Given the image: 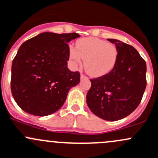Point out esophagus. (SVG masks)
<instances>
[{
  "label": "esophagus",
  "mask_w": 158,
  "mask_h": 158,
  "mask_svg": "<svg viewBox=\"0 0 158 158\" xmlns=\"http://www.w3.org/2000/svg\"><path fill=\"white\" fill-rule=\"evenodd\" d=\"M80 77H81V79H86V76H85V75H83V74H81V76H80Z\"/></svg>",
  "instance_id": "esophagus-1"
}]
</instances>
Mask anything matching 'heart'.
I'll return each mask as SVG.
<instances>
[{
	"label": "heart",
	"instance_id": "b5f03b06",
	"mask_svg": "<svg viewBox=\"0 0 158 158\" xmlns=\"http://www.w3.org/2000/svg\"><path fill=\"white\" fill-rule=\"evenodd\" d=\"M119 52L112 43L95 37L82 38L76 42V47L70 45L69 56L76 66H84L93 77H99L110 73L117 63Z\"/></svg>",
	"mask_w": 158,
	"mask_h": 158
}]
</instances>
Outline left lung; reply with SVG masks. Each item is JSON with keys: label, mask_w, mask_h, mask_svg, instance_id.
<instances>
[{"label": "left lung", "mask_w": 158, "mask_h": 158, "mask_svg": "<svg viewBox=\"0 0 158 158\" xmlns=\"http://www.w3.org/2000/svg\"><path fill=\"white\" fill-rule=\"evenodd\" d=\"M108 40L118 49L117 63L108 74L90 79L86 102L94 114L114 122L127 117L141 102L147 85V66L132 46L118 40Z\"/></svg>", "instance_id": "1"}]
</instances>
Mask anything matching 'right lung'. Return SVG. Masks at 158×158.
<instances>
[{"instance_id": "1", "label": "right lung", "mask_w": 158, "mask_h": 158, "mask_svg": "<svg viewBox=\"0 0 158 158\" xmlns=\"http://www.w3.org/2000/svg\"><path fill=\"white\" fill-rule=\"evenodd\" d=\"M79 36L44 32L20 46L12 63L10 88L22 110L47 116L63 106L69 89L80 81V73L67 67V44Z\"/></svg>"}]
</instances>
